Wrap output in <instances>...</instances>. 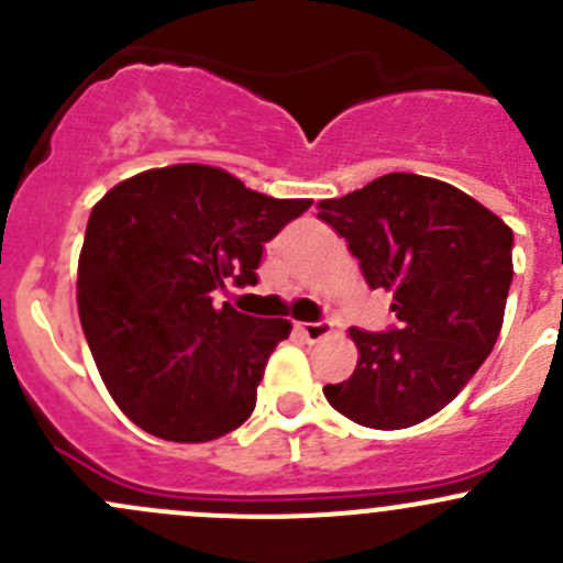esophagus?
I'll return each mask as SVG.
<instances>
[{"label":"esophagus","instance_id":"obj_1","mask_svg":"<svg viewBox=\"0 0 563 563\" xmlns=\"http://www.w3.org/2000/svg\"><path fill=\"white\" fill-rule=\"evenodd\" d=\"M297 332L302 334L308 343H318V340L329 338L332 334V323L329 321H310V323H297Z\"/></svg>","mask_w":563,"mask_h":563}]
</instances>
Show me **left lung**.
Masks as SVG:
<instances>
[{
  "label": "left lung",
  "instance_id": "1",
  "mask_svg": "<svg viewBox=\"0 0 563 563\" xmlns=\"http://www.w3.org/2000/svg\"><path fill=\"white\" fill-rule=\"evenodd\" d=\"M360 258L367 286L391 294L397 327L351 329L360 362L327 384L351 422L400 430L439 413L496 345L512 286V229L446 181L384 174L318 203Z\"/></svg>",
  "mask_w": 563,
  "mask_h": 563
}]
</instances>
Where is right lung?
I'll list each match as a JSON object with an SVG mask.
<instances>
[{
    "instance_id": "obj_1",
    "label": "right lung",
    "mask_w": 563,
    "mask_h": 563,
    "mask_svg": "<svg viewBox=\"0 0 563 563\" xmlns=\"http://www.w3.org/2000/svg\"><path fill=\"white\" fill-rule=\"evenodd\" d=\"M310 203L198 163L135 174L95 203L78 316L103 384L141 430L201 444L253 413L291 321L214 308L212 294L225 280L255 286L264 245Z\"/></svg>"
}]
</instances>
